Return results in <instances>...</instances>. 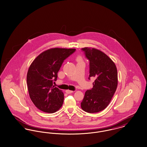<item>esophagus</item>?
Returning a JSON list of instances; mask_svg holds the SVG:
<instances>
[{"label": "esophagus", "instance_id": "esophagus-1", "mask_svg": "<svg viewBox=\"0 0 147 147\" xmlns=\"http://www.w3.org/2000/svg\"><path fill=\"white\" fill-rule=\"evenodd\" d=\"M66 92L67 93V94H71V93H72L73 92V91H71V90H66Z\"/></svg>", "mask_w": 147, "mask_h": 147}]
</instances>
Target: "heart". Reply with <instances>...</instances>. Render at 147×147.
Listing matches in <instances>:
<instances>
[{"label":"heart","mask_w":147,"mask_h":147,"mask_svg":"<svg viewBox=\"0 0 147 147\" xmlns=\"http://www.w3.org/2000/svg\"><path fill=\"white\" fill-rule=\"evenodd\" d=\"M77 61H81V58L80 57H78L77 58Z\"/></svg>","instance_id":"1"}]
</instances>
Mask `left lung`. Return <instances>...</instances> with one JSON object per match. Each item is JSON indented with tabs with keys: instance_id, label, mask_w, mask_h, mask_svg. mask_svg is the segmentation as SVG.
<instances>
[{
	"instance_id": "8db88e82",
	"label": "left lung",
	"mask_w": 147,
	"mask_h": 147,
	"mask_svg": "<svg viewBox=\"0 0 147 147\" xmlns=\"http://www.w3.org/2000/svg\"><path fill=\"white\" fill-rule=\"evenodd\" d=\"M81 50L90 62V78H95L93 88L85 92L81 102L82 109L89 113L100 112L108 107L117 86V72L114 62L104 52L94 48Z\"/></svg>"
}]
</instances>
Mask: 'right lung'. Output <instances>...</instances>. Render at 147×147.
<instances>
[{"label":"right lung","instance_id":"right-lung-1","mask_svg":"<svg viewBox=\"0 0 147 147\" xmlns=\"http://www.w3.org/2000/svg\"><path fill=\"white\" fill-rule=\"evenodd\" d=\"M76 49L54 48L38 55L31 63L27 75L30 97L40 110L48 113L56 112L61 108L64 95L53 86L64 60Z\"/></svg>","mask_w":147,"mask_h":147}]
</instances>
